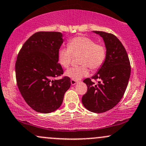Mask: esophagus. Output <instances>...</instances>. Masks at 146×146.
<instances>
[{
	"mask_svg": "<svg viewBox=\"0 0 146 146\" xmlns=\"http://www.w3.org/2000/svg\"><path fill=\"white\" fill-rule=\"evenodd\" d=\"M77 82H77L76 80H71V83L72 85L76 84Z\"/></svg>",
	"mask_w": 146,
	"mask_h": 146,
	"instance_id": "34e87169",
	"label": "esophagus"
}]
</instances>
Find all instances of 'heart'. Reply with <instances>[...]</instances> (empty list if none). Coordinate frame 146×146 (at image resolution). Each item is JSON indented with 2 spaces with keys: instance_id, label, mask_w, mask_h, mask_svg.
I'll use <instances>...</instances> for the list:
<instances>
[{
  "instance_id": "obj_1",
  "label": "heart",
  "mask_w": 146,
  "mask_h": 146,
  "mask_svg": "<svg viewBox=\"0 0 146 146\" xmlns=\"http://www.w3.org/2000/svg\"><path fill=\"white\" fill-rule=\"evenodd\" d=\"M81 54L79 64L66 72V76L72 80H79L88 74V68L98 71L103 66L107 56L106 46L97 43L89 37L77 36L70 40L68 47L60 48L58 53V61L62 66L68 68L71 65L73 56Z\"/></svg>"
}]
</instances>
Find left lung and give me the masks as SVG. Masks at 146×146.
Segmentation results:
<instances>
[{
	"label": "left lung",
	"mask_w": 146,
	"mask_h": 146,
	"mask_svg": "<svg viewBox=\"0 0 146 146\" xmlns=\"http://www.w3.org/2000/svg\"><path fill=\"white\" fill-rule=\"evenodd\" d=\"M95 32L103 38L107 56L103 66L91 78L99 79L98 83L95 85L90 78L83 81L87 85V91L82 102L86 109L100 113L112 109L121 100L128 86L131 66L124 46L115 35Z\"/></svg>",
	"instance_id": "obj_1"
}]
</instances>
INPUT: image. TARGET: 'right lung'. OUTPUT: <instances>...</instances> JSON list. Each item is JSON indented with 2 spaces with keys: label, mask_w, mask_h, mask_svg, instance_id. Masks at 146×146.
<instances>
[{
  "label": "right lung",
  "mask_w": 146,
  "mask_h": 146,
  "mask_svg": "<svg viewBox=\"0 0 146 146\" xmlns=\"http://www.w3.org/2000/svg\"><path fill=\"white\" fill-rule=\"evenodd\" d=\"M56 31H38L20 50L15 65L17 86L26 103L38 113H50L61 106L71 80L63 76L58 53L63 42Z\"/></svg>",
  "instance_id": "1"
}]
</instances>
